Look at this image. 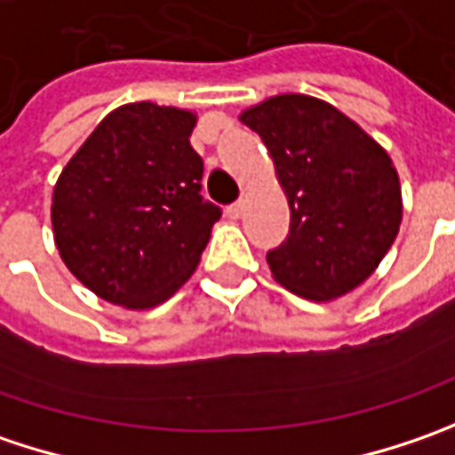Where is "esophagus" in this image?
Here are the masks:
<instances>
[{
  "mask_svg": "<svg viewBox=\"0 0 455 455\" xmlns=\"http://www.w3.org/2000/svg\"><path fill=\"white\" fill-rule=\"evenodd\" d=\"M244 208H247V204H244V201H236V204H231V206L227 208L228 219H242V216H244Z\"/></svg>",
  "mask_w": 455,
  "mask_h": 455,
  "instance_id": "1",
  "label": "esophagus"
}]
</instances>
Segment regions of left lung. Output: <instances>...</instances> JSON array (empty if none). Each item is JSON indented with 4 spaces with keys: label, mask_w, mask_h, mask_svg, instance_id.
Segmentation results:
<instances>
[{
    "label": "left lung",
    "mask_w": 455,
    "mask_h": 455,
    "mask_svg": "<svg viewBox=\"0 0 455 455\" xmlns=\"http://www.w3.org/2000/svg\"><path fill=\"white\" fill-rule=\"evenodd\" d=\"M275 163L290 234L267 254L290 292L328 303L369 280L403 224L400 175L387 149L323 99L277 93L239 114Z\"/></svg>",
    "instance_id": "8db88e82"
}]
</instances>
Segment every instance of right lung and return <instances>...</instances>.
<instances>
[{
    "instance_id": "obj_1",
    "label": "right lung",
    "mask_w": 455,
    "mask_h": 455,
    "mask_svg": "<svg viewBox=\"0 0 455 455\" xmlns=\"http://www.w3.org/2000/svg\"><path fill=\"white\" fill-rule=\"evenodd\" d=\"M196 122L180 107H116L58 175L50 204L58 254L111 306H160L201 262L221 211L201 196Z\"/></svg>"
}]
</instances>
